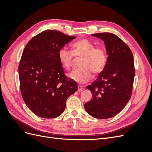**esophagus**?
<instances>
[{
  "label": "esophagus",
  "instance_id": "1",
  "mask_svg": "<svg viewBox=\"0 0 152 152\" xmlns=\"http://www.w3.org/2000/svg\"><path fill=\"white\" fill-rule=\"evenodd\" d=\"M84 87H82V86H78V91L79 92H82V91H84Z\"/></svg>",
  "mask_w": 152,
  "mask_h": 152
}]
</instances>
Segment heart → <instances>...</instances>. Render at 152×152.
<instances>
[{"mask_svg": "<svg viewBox=\"0 0 152 152\" xmlns=\"http://www.w3.org/2000/svg\"><path fill=\"white\" fill-rule=\"evenodd\" d=\"M73 53L63 48L58 52L59 60L63 67L70 69L72 66L73 56L83 58L80 61V69L68 74L69 78L79 83L84 84L91 80L93 75L102 72L107 61L104 50L96 47L93 43L87 39L77 41L72 45Z\"/></svg>", "mask_w": 152, "mask_h": 152, "instance_id": "b5f03b06", "label": "heart"}]
</instances>
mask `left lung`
Segmentation results:
<instances>
[{"label":"left lung","instance_id":"8db88e82","mask_svg":"<svg viewBox=\"0 0 152 152\" xmlns=\"http://www.w3.org/2000/svg\"><path fill=\"white\" fill-rule=\"evenodd\" d=\"M104 41L107 64L98 79L86 88L93 98L84 104L90 115L99 119L113 117L129 101L135 75L134 59L128 45L113 34H92Z\"/></svg>","mask_w":152,"mask_h":152}]
</instances>
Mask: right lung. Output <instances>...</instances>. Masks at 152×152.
Returning a JSON list of instances; mask_svg holds the SVG:
<instances>
[{"label": "right lung", "mask_w": 152, "mask_h": 152, "mask_svg": "<svg viewBox=\"0 0 152 152\" xmlns=\"http://www.w3.org/2000/svg\"><path fill=\"white\" fill-rule=\"evenodd\" d=\"M57 30H45L27 43L18 72L22 98L36 115L56 118L63 113L68 98L78 89L64 73L58 52L75 39Z\"/></svg>", "instance_id": "right-lung-1"}]
</instances>
